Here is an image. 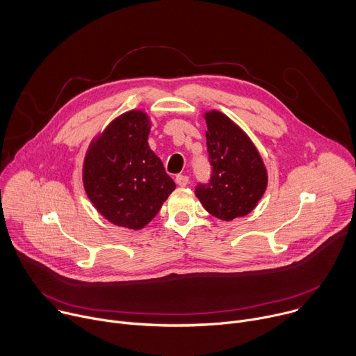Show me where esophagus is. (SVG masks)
<instances>
[{
    "instance_id": "obj_1",
    "label": "esophagus",
    "mask_w": 356,
    "mask_h": 356,
    "mask_svg": "<svg viewBox=\"0 0 356 356\" xmlns=\"http://www.w3.org/2000/svg\"><path fill=\"white\" fill-rule=\"evenodd\" d=\"M176 183H177L179 186L184 187V186L188 184V177H187L186 175H177V176H176Z\"/></svg>"
}]
</instances>
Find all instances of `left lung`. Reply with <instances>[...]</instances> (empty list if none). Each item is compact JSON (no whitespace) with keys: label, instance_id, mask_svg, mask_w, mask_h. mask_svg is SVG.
<instances>
[{"label":"left lung","instance_id":"1","mask_svg":"<svg viewBox=\"0 0 356 356\" xmlns=\"http://www.w3.org/2000/svg\"><path fill=\"white\" fill-rule=\"evenodd\" d=\"M211 176L195 186V195L211 216L231 221L243 217L262 198L268 175L246 134L220 111L204 115Z\"/></svg>","mask_w":356,"mask_h":356}]
</instances>
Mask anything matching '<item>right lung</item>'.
Listing matches in <instances>:
<instances>
[{
  "instance_id": "obj_1",
  "label": "right lung",
  "mask_w": 356,
  "mask_h": 356,
  "mask_svg": "<svg viewBox=\"0 0 356 356\" xmlns=\"http://www.w3.org/2000/svg\"><path fill=\"white\" fill-rule=\"evenodd\" d=\"M149 131L145 113H125L91 143L84 159L90 201L110 222L129 229L143 228L176 188L147 145Z\"/></svg>"
}]
</instances>
